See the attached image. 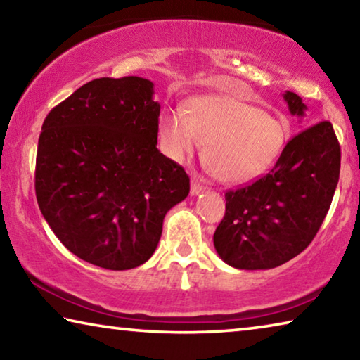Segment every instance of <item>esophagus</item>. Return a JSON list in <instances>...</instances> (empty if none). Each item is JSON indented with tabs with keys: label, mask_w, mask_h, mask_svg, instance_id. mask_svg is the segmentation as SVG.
Returning a JSON list of instances; mask_svg holds the SVG:
<instances>
[{
	"label": "esophagus",
	"mask_w": 360,
	"mask_h": 360,
	"mask_svg": "<svg viewBox=\"0 0 360 360\" xmlns=\"http://www.w3.org/2000/svg\"><path fill=\"white\" fill-rule=\"evenodd\" d=\"M203 184H202V181H200L197 176H193L192 178V182H191V193L192 195H198V193H202L203 192Z\"/></svg>",
	"instance_id": "34e87169"
}]
</instances>
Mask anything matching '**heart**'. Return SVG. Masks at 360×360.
Instances as JSON below:
<instances>
[{
    "mask_svg": "<svg viewBox=\"0 0 360 360\" xmlns=\"http://www.w3.org/2000/svg\"><path fill=\"white\" fill-rule=\"evenodd\" d=\"M288 138L284 119L227 95L195 96L186 112L168 109L158 119V139L172 160L184 162L205 144L206 168L225 184H245L265 174Z\"/></svg>",
    "mask_w": 360,
    "mask_h": 360,
    "instance_id": "obj_1",
    "label": "heart"
}]
</instances>
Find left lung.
<instances>
[{"label":"left lung","instance_id":"left-lung-1","mask_svg":"<svg viewBox=\"0 0 360 360\" xmlns=\"http://www.w3.org/2000/svg\"><path fill=\"white\" fill-rule=\"evenodd\" d=\"M283 98L302 120L308 108L300 96L285 90ZM340 162L330 122L295 135L270 173L225 193V216L212 236L219 257L238 270H268L300 254L330 208Z\"/></svg>","mask_w":360,"mask_h":360}]
</instances>
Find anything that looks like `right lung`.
<instances>
[{
	"mask_svg": "<svg viewBox=\"0 0 360 360\" xmlns=\"http://www.w3.org/2000/svg\"><path fill=\"white\" fill-rule=\"evenodd\" d=\"M160 105L149 79H94L42 124L34 188L62 245L106 270L148 262L163 219L191 191L184 168L157 149Z\"/></svg>",
	"mask_w": 360,
	"mask_h": 360,
	"instance_id": "add662e5",
	"label": "right lung"
}]
</instances>
